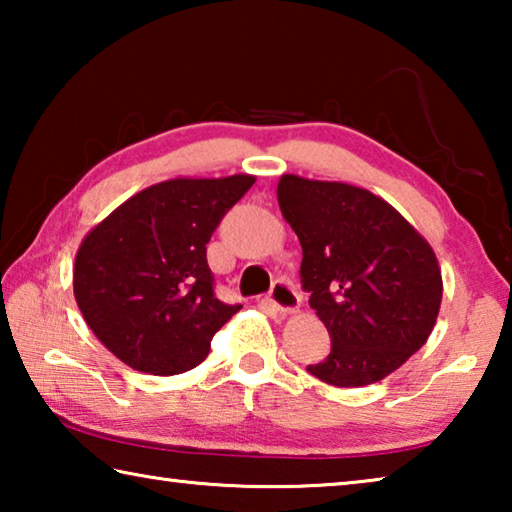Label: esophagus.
<instances>
[{
	"label": "esophagus",
	"instance_id": "1",
	"mask_svg": "<svg viewBox=\"0 0 512 512\" xmlns=\"http://www.w3.org/2000/svg\"><path fill=\"white\" fill-rule=\"evenodd\" d=\"M268 302H271V307L275 311H280V314H291V311H296L300 305V296L298 291L293 289V284L287 280H277L271 291H268Z\"/></svg>",
	"mask_w": 512,
	"mask_h": 512
}]
</instances>
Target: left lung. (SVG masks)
Listing matches in <instances>:
<instances>
[{"instance_id":"obj_1","label":"left lung","mask_w":512,"mask_h":512,"mask_svg":"<svg viewBox=\"0 0 512 512\" xmlns=\"http://www.w3.org/2000/svg\"><path fill=\"white\" fill-rule=\"evenodd\" d=\"M277 203L302 246L300 282L332 350L307 370L341 388L384 379L427 343L443 277L431 246L368 189L280 178Z\"/></svg>"}]
</instances>
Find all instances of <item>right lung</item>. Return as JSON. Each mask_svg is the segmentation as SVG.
<instances>
[{
	"instance_id": "add662e5",
	"label": "right lung",
	"mask_w": 512,
	"mask_h": 512,
	"mask_svg": "<svg viewBox=\"0 0 512 512\" xmlns=\"http://www.w3.org/2000/svg\"><path fill=\"white\" fill-rule=\"evenodd\" d=\"M253 176L173 178L128 198L76 253L74 296L94 336L149 375L192 370L241 305L214 296L207 241Z\"/></svg>"
}]
</instances>
